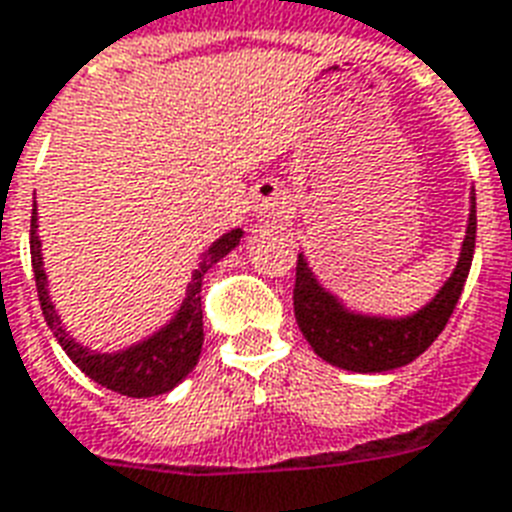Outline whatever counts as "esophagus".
I'll list each match as a JSON object with an SVG mask.
<instances>
[{"label":"esophagus","instance_id":"34e87169","mask_svg":"<svg viewBox=\"0 0 512 512\" xmlns=\"http://www.w3.org/2000/svg\"><path fill=\"white\" fill-rule=\"evenodd\" d=\"M285 202V189L277 181H261L256 186V194H253V208L259 216H277V213L283 211Z\"/></svg>","mask_w":512,"mask_h":512}]
</instances>
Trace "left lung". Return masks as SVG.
<instances>
[{"instance_id":"left-lung-1","label":"left lung","mask_w":512,"mask_h":512,"mask_svg":"<svg viewBox=\"0 0 512 512\" xmlns=\"http://www.w3.org/2000/svg\"><path fill=\"white\" fill-rule=\"evenodd\" d=\"M475 251V202L467 224V237L462 256L449 277L425 310L403 320H379L350 315L342 304L328 296L312 277L304 256L296 261V285H293V312L304 339L312 350L331 366L360 371V374H379L392 371L419 358L430 344L441 336L457 307L465 280L470 275Z\"/></svg>"}]
</instances>
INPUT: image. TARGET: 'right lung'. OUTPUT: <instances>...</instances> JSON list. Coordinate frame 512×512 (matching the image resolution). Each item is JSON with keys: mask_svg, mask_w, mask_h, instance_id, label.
<instances>
[{"mask_svg": "<svg viewBox=\"0 0 512 512\" xmlns=\"http://www.w3.org/2000/svg\"><path fill=\"white\" fill-rule=\"evenodd\" d=\"M240 235H243L240 229L227 232L219 243L211 245V251L202 256L200 267L194 269L184 304H181V310H178V315L165 331H160L152 339H146V342L136 344V347H130V350L120 352V355H98V352L79 347L74 339L66 336V331L61 328V320H58L53 304H50L37 237V211H34L31 213V267H34V280H37L42 315H45L47 326H50L53 336L58 339V344L66 350V355L93 382H98L106 390L128 395V398H154V395H162V392L173 390L197 366V358H200L202 350V277H205V272L213 264H219L240 243Z\"/></svg>", "mask_w": 512, "mask_h": 512, "instance_id": "obj_1", "label": "right lung"}]
</instances>
